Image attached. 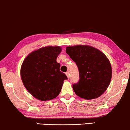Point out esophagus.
Returning a JSON list of instances; mask_svg holds the SVG:
<instances>
[{
	"mask_svg": "<svg viewBox=\"0 0 130 130\" xmlns=\"http://www.w3.org/2000/svg\"><path fill=\"white\" fill-rule=\"evenodd\" d=\"M66 75H67L68 78H69V72H66Z\"/></svg>",
	"mask_w": 130,
	"mask_h": 130,
	"instance_id": "1",
	"label": "esophagus"
}]
</instances>
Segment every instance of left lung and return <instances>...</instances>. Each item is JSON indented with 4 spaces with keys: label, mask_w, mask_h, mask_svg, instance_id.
I'll list each match as a JSON object with an SVG mask.
<instances>
[{
    "label": "left lung",
    "mask_w": 130,
    "mask_h": 130,
    "mask_svg": "<svg viewBox=\"0 0 130 130\" xmlns=\"http://www.w3.org/2000/svg\"><path fill=\"white\" fill-rule=\"evenodd\" d=\"M66 52L79 70V81L72 86L75 93L85 100L101 96L108 87L112 76L111 63L105 54L88 45L68 46Z\"/></svg>",
    "instance_id": "left-lung-1"
}]
</instances>
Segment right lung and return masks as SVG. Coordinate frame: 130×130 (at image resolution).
Listing matches in <instances>:
<instances>
[{
  "label": "right lung",
  "instance_id": "obj_1",
  "mask_svg": "<svg viewBox=\"0 0 130 130\" xmlns=\"http://www.w3.org/2000/svg\"><path fill=\"white\" fill-rule=\"evenodd\" d=\"M62 49L59 46L41 47L29 54L23 61L21 75L23 85L30 94L41 101L55 98L68 78L60 71L56 62Z\"/></svg>",
  "mask_w": 130,
  "mask_h": 130
}]
</instances>
